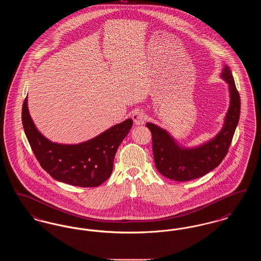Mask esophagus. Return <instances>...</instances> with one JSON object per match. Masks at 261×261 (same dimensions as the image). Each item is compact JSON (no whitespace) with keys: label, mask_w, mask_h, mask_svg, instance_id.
<instances>
[{"label":"esophagus","mask_w":261,"mask_h":261,"mask_svg":"<svg viewBox=\"0 0 261 261\" xmlns=\"http://www.w3.org/2000/svg\"><path fill=\"white\" fill-rule=\"evenodd\" d=\"M132 118H133L134 123H135L136 126L143 125L145 123V113H144L143 111H140V110L135 111V112H133Z\"/></svg>","instance_id":"1"}]
</instances>
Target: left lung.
I'll list each match as a JSON object with an SVG mask.
<instances>
[{
  "instance_id": "1",
  "label": "left lung",
  "mask_w": 261,
  "mask_h": 261,
  "mask_svg": "<svg viewBox=\"0 0 261 261\" xmlns=\"http://www.w3.org/2000/svg\"><path fill=\"white\" fill-rule=\"evenodd\" d=\"M220 77L228 84L230 100L222 128L213 138L198 146L186 147L159 125L146 124L151 132L155 167L164 177L178 182L197 179L217 167L227 154L239 123L241 99L227 64H224Z\"/></svg>"
}]
</instances>
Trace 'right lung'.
Segmentation results:
<instances>
[{"mask_svg": "<svg viewBox=\"0 0 261 261\" xmlns=\"http://www.w3.org/2000/svg\"><path fill=\"white\" fill-rule=\"evenodd\" d=\"M27 102L26 98L21 115L25 135L44 170L55 180L72 186L97 187L109 179L116 150L133 125L131 118L85 142L60 144L51 142L38 130Z\"/></svg>", "mask_w": 261, "mask_h": 261, "instance_id": "add662e5", "label": "right lung"}]
</instances>
